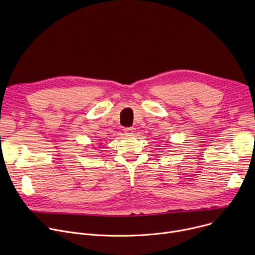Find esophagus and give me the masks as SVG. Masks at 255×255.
Listing matches in <instances>:
<instances>
[{"label": "esophagus", "mask_w": 255, "mask_h": 255, "mask_svg": "<svg viewBox=\"0 0 255 255\" xmlns=\"http://www.w3.org/2000/svg\"><path fill=\"white\" fill-rule=\"evenodd\" d=\"M133 130H134V128H133V127H127V128H124V132H125V134H127V135H131V134H133Z\"/></svg>", "instance_id": "34e87169"}]
</instances>
